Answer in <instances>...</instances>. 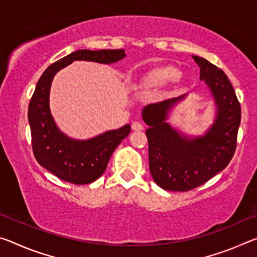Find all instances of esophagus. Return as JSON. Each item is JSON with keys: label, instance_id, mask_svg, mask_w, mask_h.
Segmentation results:
<instances>
[{"label": "esophagus", "instance_id": "obj_1", "mask_svg": "<svg viewBox=\"0 0 257 257\" xmlns=\"http://www.w3.org/2000/svg\"><path fill=\"white\" fill-rule=\"evenodd\" d=\"M132 128H133V130H135V132H141V130H143L144 129V125H143L141 122H134L133 124H132Z\"/></svg>", "mask_w": 257, "mask_h": 257}]
</instances>
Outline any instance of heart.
Masks as SVG:
<instances>
[{
  "label": "heart",
  "mask_w": 257,
  "mask_h": 257,
  "mask_svg": "<svg viewBox=\"0 0 257 257\" xmlns=\"http://www.w3.org/2000/svg\"><path fill=\"white\" fill-rule=\"evenodd\" d=\"M181 76V72L175 67H161L147 73L143 78L142 84L146 88H154V87L165 86L170 82L177 81Z\"/></svg>",
  "instance_id": "obj_1"
}]
</instances>
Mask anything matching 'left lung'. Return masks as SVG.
<instances>
[{
  "label": "left lung",
  "mask_w": 257,
  "mask_h": 257,
  "mask_svg": "<svg viewBox=\"0 0 257 257\" xmlns=\"http://www.w3.org/2000/svg\"><path fill=\"white\" fill-rule=\"evenodd\" d=\"M201 69V80L207 85L216 106V116L203 136L188 137L167 122L179 97L149 104L143 120L149 125L150 171L161 188L188 191L205 184L227 167L236 151L241 119L240 103L225 73L201 56L193 55Z\"/></svg>",
  "instance_id": "obj_1"
}]
</instances>
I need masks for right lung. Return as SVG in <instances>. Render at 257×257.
<instances>
[{
  "mask_svg": "<svg viewBox=\"0 0 257 257\" xmlns=\"http://www.w3.org/2000/svg\"><path fill=\"white\" fill-rule=\"evenodd\" d=\"M124 56L123 50H79L51 64L38 80L28 107L33 152L37 162L60 179L75 185L98 179L113 152L129 135L130 124L86 141L68 137L58 128L50 110V89L55 73L73 61L110 64Z\"/></svg>",
  "mask_w": 257,
  "mask_h": 257,
  "instance_id": "obj_1",
  "label": "right lung"
}]
</instances>
